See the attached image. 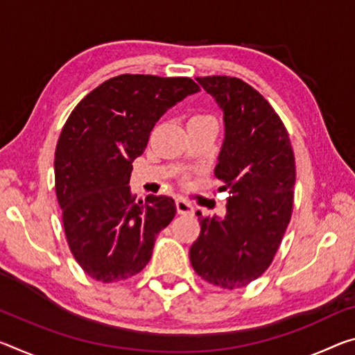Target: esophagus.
<instances>
[{
	"label": "esophagus",
	"instance_id": "34e87169",
	"mask_svg": "<svg viewBox=\"0 0 355 355\" xmlns=\"http://www.w3.org/2000/svg\"><path fill=\"white\" fill-rule=\"evenodd\" d=\"M175 205L180 215H193V205H191V202H188L187 199L178 198L175 200Z\"/></svg>",
	"mask_w": 355,
	"mask_h": 355
}]
</instances>
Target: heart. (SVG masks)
I'll use <instances>...</instances> for the list:
<instances>
[{"label":"heart","instance_id":"1","mask_svg":"<svg viewBox=\"0 0 355 355\" xmlns=\"http://www.w3.org/2000/svg\"><path fill=\"white\" fill-rule=\"evenodd\" d=\"M198 120H213V116L204 115V114H198V115H193V116L189 118V121H198Z\"/></svg>","mask_w":355,"mask_h":355}]
</instances>
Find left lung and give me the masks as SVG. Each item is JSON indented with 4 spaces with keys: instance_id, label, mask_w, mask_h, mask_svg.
<instances>
[{
    "instance_id": "1",
    "label": "left lung",
    "mask_w": 355,
    "mask_h": 355,
    "mask_svg": "<svg viewBox=\"0 0 355 355\" xmlns=\"http://www.w3.org/2000/svg\"><path fill=\"white\" fill-rule=\"evenodd\" d=\"M196 80L224 114L215 175L227 191L226 215L202 216L189 261L202 279L239 289L272 263L294 208L295 157L289 134L268 101L237 77Z\"/></svg>"
}]
</instances>
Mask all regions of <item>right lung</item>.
I'll use <instances>...</instances> for the list:
<instances>
[{
    "label": "right lung",
    "mask_w": 355,
    "mask_h": 355,
    "mask_svg": "<svg viewBox=\"0 0 355 355\" xmlns=\"http://www.w3.org/2000/svg\"><path fill=\"white\" fill-rule=\"evenodd\" d=\"M199 85L189 77L121 74L71 112L55 150V191L72 256L88 277L115 283L142 272L177 213L167 196L136 199L132 161L156 121Z\"/></svg>",
    "instance_id": "right-lung-1"
}]
</instances>
